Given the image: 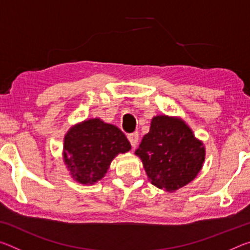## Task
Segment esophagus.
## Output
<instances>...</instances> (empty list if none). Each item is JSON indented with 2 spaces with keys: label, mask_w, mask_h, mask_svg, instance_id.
Wrapping results in <instances>:
<instances>
[{
  "label": "esophagus",
  "mask_w": 250,
  "mask_h": 250,
  "mask_svg": "<svg viewBox=\"0 0 250 250\" xmlns=\"http://www.w3.org/2000/svg\"><path fill=\"white\" fill-rule=\"evenodd\" d=\"M128 140L130 141L131 146L132 147H135L138 145V141H139V133L138 132H133L128 135Z\"/></svg>",
  "instance_id": "1"
}]
</instances>
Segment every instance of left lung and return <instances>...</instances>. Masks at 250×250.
<instances>
[{
    "instance_id": "left-lung-1",
    "label": "left lung",
    "mask_w": 250,
    "mask_h": 250,
    "mask_svg": "<svg viewBox=\"0 0 250 250\" xmlns=\"http://www.w3.org/2000/svg\"><path fill=\"white\" fill-rule=\"evenodd\" d=\"M151 183L174 192L195 179L205 160V147L185 122L156 116L135 151Z\"/></svg>"
}]
</instances>
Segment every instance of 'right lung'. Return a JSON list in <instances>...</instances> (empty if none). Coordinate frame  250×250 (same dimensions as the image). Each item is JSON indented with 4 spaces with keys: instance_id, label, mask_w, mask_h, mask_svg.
<instances>
[{
    "instance_id": "add662e5",
    "label": "right lung",
    "mask_w": 250,
    "mask_h": 250,
    "mask_svg": "<svg viewBox=\"0 0 250 250\" xmlns=\"http://www.w3.org/2000/svg\"><path fill=\"white\" fill-rule=\"evenodd\" d=\"M130 149V142L119 128L96 118L68 130L62 158L73 179L87 185L103 179L111 161Z\"/></svg>"
}]
</instances>
